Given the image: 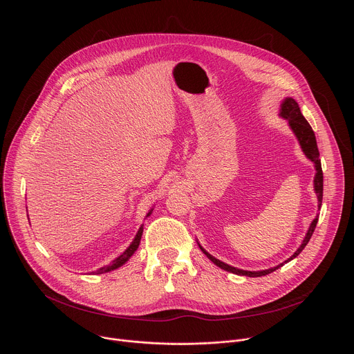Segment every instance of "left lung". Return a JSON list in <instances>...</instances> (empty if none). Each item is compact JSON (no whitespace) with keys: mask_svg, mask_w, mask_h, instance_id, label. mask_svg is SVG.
Returning <instances> with one entry per match:
<instances>
[{"mask_svg":"<svg viewBox=\"0 0 354 354\" xmlns=\"http://www.w3.org/2000/svg\"><path fill=\"white\" fill-rule=\"evenodd\" d=\"M280 116L283 119H286L288 122V126L290 129L292 130V133L295 134L299 145H301V149L302 153L306 154V157L308 160H311L314 164H315V178H314V187H315V193H317V197H318V209H321L322 206V193H324V174H322V167H321V160H319V151H318V145H317V138H315V134H314V130L313 127L310 126V123L306 120V118L302 116L301 111H299V106L298 104L295 102V100L292 97H286L283 100V104L280 106ZM317 223H318V216L314 218V221L311 223L307 234H306V238L304 241H302V243L299 245V248L294 252L292 257L288 258L284 263L292 261L294 258H297L301 250L304 249L308 243V241L311 239L313 234H314V230L317 227ZM200 246V245H198ZM201 252L214 263L217 265L218 268L227 270V272H231L234 274H239V276H248V277H261V276H266L272 272H274L276 269L281 268L284 263H280L277 265L276 268H270V269H266V270H259V272H249V270H242V269H236L234 266H230L218 259H216L214 257H212L209 252H206L203 248L200 246Z\"/></svg>","mask_w":354,"mask_h":354,"instance_id":"1","label":"left lung"}]
</instances>
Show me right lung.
I'll list each match as a JSON object with an SVG mask.
<instances>
[{"mask_svg":"<svg viewBox=\"0 0 354 354\" xmlns=\"http://www.w3.org/2000/svg\"><path fill=\"white\" fill-rule=\"evenodd\" d=\"M151 212H153V209H151L149 212H148V214H147V217L151 214ZM141 235H142V225L140 227V230L137 231V234H136V236H134V239H133V242L130 243V246L123 252V254L120 255V257H118L111 265H106V266H104V268H100V269H97L96 272H92L93 274H102V273H108V272H112V270H115V269H118V268H120V266H123L131 257H133V254L134 252L137 250V248H138V245H140V241H141Z\"/></svg>","mask_w":354,"mask_h":354,"instance_id":"1","label":"right lung"}]
</instances>
